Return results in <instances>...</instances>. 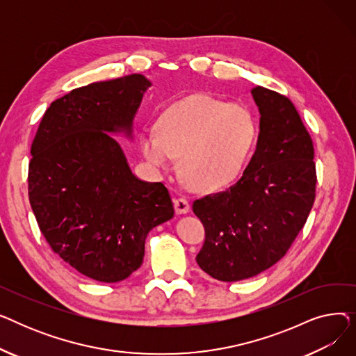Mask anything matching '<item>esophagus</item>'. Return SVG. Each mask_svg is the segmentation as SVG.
<instances>
[{"label": "esophagus", "mask_w": 356, "mask_h": 356, "mask_svg": "<svg viewBox=\"0 0 356 356\" xmlns=\"http://www.w3.org/2000/svg\"><path fill=\"white\" fill-rule=\"evenodd\" d=\"M175 209L177 215H183V213H188L191 211V204L189 200L184 199V197H179L175 200Z\"/></svg>", "instance_id": "1"}]
</instances>
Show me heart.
Returning a JSON list of instances; mask_svg holds the SVG:
<instances>
[{"mask_svg":"<svg viewBox=\"0 0 356 356\" xmlns=\"http://www.w3.org/2000/svg\"><path fill=\"white\" fill-rule=\"evenodd\" d=\"M257 138V124L242 105L196 93L172 104L144 131L145 160L167 170L180 157V173L193 189L212 192L231 184L244 168Z\"/></svg>","mask_w":356,"mask_h":356,"instance_id":"1","label":"heart"}]
</instances>
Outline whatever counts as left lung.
Returning <instances> with one entry per match:
<instances>
[{
	"instance_id": "obj_1",
	"label": "left lung",
	"mask_w": 356,
	"mask_h": 356,
	"mask_svg": "<svg viewBox=\"0 0 356 356\" xmlns=\"http://www.w3.org/2000/svg\"><path fill=\"white\" fill-rule=\"evenodd\" d=\"M251 93L261 118L248 167L225 192L193 202L204 228L197 264L228 283L282 259L305 227L316 196L313 141L296 106L263 86Z\"/></svg>"
}]
</instances>
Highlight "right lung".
I'll return each mask as SVG.
<instances>
[{
    "mask_svg": "<svg viewBox=\"0 0 356 356\" xmlns=\"http://www.w3.org/2000/svg\"><path fill=\"white\" fill-rule=\"evenodd\" d=\"M152 82L143 74L73 89L50 104L31 144L29 199L51 251L117 283L140 268L147 234L175 215L160 181L137 179L120 144Z\"/></svg>",
    "mask_w": 356,
    "mask_h": 356,
    "instance_id": "right-lung-1",
    "label": "right lung"
}]
</instances>
